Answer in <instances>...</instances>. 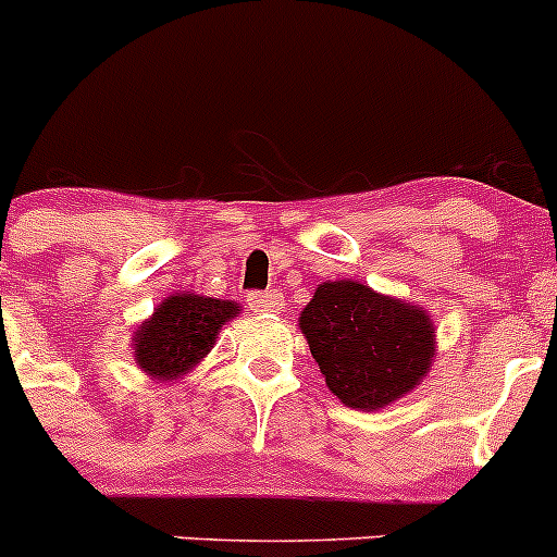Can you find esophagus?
<instances>
[{
    "instance_id": "1",
    "label": "esophagus",
    "mask_w": 557,
    "mask_h": 557,
    "mask_svg": "<svg viewBox=\"0 0 557 557\" xmlns=\"http://www.w3.org/2000/svg\"><path fill=\"white\" fill-rule=\"evenodd\" d=\"M283 296L277 294V290H267V294H250L247 296V305H250L252 312H258V315H277V312H283Z\"/></svg>"
}]
</instances>
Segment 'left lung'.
I'll return each mask as SVG.
<instances>
[{
  "label": "left lung",
  "mask_w": 557,
  "mask_h": 557,
  "mask_svg": "<svg viewBox=\"0 0 557 557\" xmlns=\"http://www.w3.org/2000/svg\"><path fill=\"white\" fill-rule=\"evenodd\" d=\"M326 386L343 405L381 410L428 377L435 323L424 307L359 280H326L299 315Z\"/></svg>",
  "instance_id": "1"
}]
</instances>
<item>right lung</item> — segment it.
<instances>
[{
    "label": "right lung",
    "mask_w": 557,
    "mask_h": 557,
    "mask_svg": "<svg viewBox=\"0 0 557 557\" xmlns=\"http://www.w3.org/2000/svg\"><path fill=\"white\" fill-rule=\"evenodd\" d=\"M236 315L239 305L228 299H212L193 290L165 296L152 315L135 326V364L152 381H180L207 359L220 329Z\"/></svg>",
    "instance_id": "add662e5"
}]
</instances>
